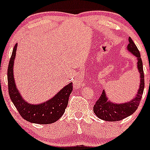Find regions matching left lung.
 <instances>
[{
    "label": "left lung",
    "instance_id": "1",
    "mask_svg": "<svg viewBox=\"0 0 150 150\" xmlns=\"http://www.w3.org/2000/svg\"><path fill=\"white\" fill-rule=\"evenodd\" d=\"M128 45L127 46L128 51L137 57V70L140 73V88L137 95L132 100L123 104H114L108 100L104 90H103L98 100L95 102L93 110L96 116L102 120L108 122H116L123 120L133 114L137 109L144 93V73L143 68L142 59L138 49L131 38H128Z\"/></svg>",
    "mask_w": 150,
    "mask_h": 150
}]
</instances>
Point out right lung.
I'll return each mask as SVG.
<instances>
[{
  "instance_id": "obj_1",
  "label": "right lung",
  "mask_w": 150,
  "mask_h": 150,
  "mask_svg": "<svg viewBox=\"0 0 150 150\" xmlns=\"http://www.w3.org/2000/svg\"><path fill=\"white\" fill-rule=\"evenodd\" d=\"M15 45L7 70L8 90L10 99L24 120L36 124H51L59 120L68 104L69 97L73 91V83H69L47 101L39 104H31L24 100L16 88L13 75V64L16 54Z\"/></svg>"
}]
</instances>
